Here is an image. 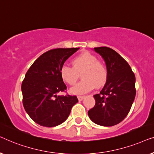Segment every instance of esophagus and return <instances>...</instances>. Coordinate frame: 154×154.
Instances as JSON below:
<instances>
[{"mask_svg": "<svg viewBox=\"0 0 154 154\" xmlns=\"http://www.w3.org/2000/svg\"><path fill=\"white\" fill-rule=\"evenodd\" d=\"M84 98H85V96H77V98H78V100H79V101H82V100H83Z\"/></svg>", "mask_w": 154, "mask_h": 154, "instance_id": "1", "label": "esophagus"}]
</instances>
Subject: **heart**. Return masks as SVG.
Segmentation results:
<instances>
[{"mask_svg": "<svg viewBox=\"0 0 154 154\" xmlns=\"http://www.w3.org/2000/svg\"><path fill=\"white\" fill-rule=\"evenodd\" d=\"M72 67L63 66L60 69V76L68 85L76 83L79 75L82 80L70 89L72 94H84L96 88L105 85L108 72L105 65L98 58L88 51H84L72 60Z\"/></svg>", "mask_w": 154, "mask_h": 154, "instance_id": "obj_1", "label": "heart"}]
</instances>
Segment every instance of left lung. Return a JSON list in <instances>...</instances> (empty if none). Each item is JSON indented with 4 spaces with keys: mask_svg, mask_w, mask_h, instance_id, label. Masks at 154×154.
Wrapping results in <instances>:
<instances>
[{
    "mask_svg": "<svg viewBox=\"0 0 154 154\" xmlns=\"http://www.w3.org/2000/svg\"><path fill=\"white\" fill-rule=\"evenodd\" d=\"M94 49L105 61L108 77L100 94L94 96L96 105L88 114L96 124L113 126L124 119L133 105L136 94L135 74L114 49L107 47Z\"/></svg>",
    "mask_w": 154,
    "mask_h": 154,
    "instance_id": "8db88e82",
    "label": "left lung"
}]
</instances>
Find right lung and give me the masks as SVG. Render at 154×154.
Returning <instances> with one entry per match:
<instances>
[{
	"instance_id": "obj_1",
	"label": "right lung",
	"mask_w": 154,
	"mask_h": 154,
	"mask_svg": "<svg viewBox=\"0 0 154 154\" xmlns=\"http://www.w3.org/2000/svg\"><path fill=\"white\" fill-rule=\"evenodd\" d=\"M79 48L51 49L37 58L30 67L21 84L23 107L30 117L45 127L61 124L68 117L77 96H57L66 85L60 76V69Z\"/></svg>"
}]
</instances>
